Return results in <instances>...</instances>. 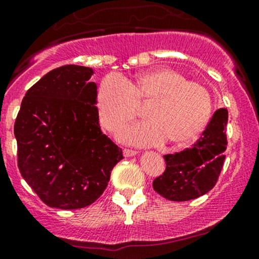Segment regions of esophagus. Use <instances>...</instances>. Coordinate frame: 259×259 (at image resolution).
<instances>
[{
    "instance_id": "1",
    "label": "esophagus",
    "mask_w": 259,
    "mask_h": 259,
    "mask_svg": "<svg viewBox=\"0 0 259 259\" xmlns=\"http://www.w3.org/2000/svg\"><path fill=\"white\" fill-rule=\"evenodd\" d=\"M124 157H133V155L137 154V151H133V149H124L123 151Z\"/></svg>"
}]
</instances>
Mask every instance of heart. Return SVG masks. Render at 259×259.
<instances>
[{
	"label": "heart",
	"instance_id": "obj_1",
	"mask_svg": "<svg viewBox=\"0 0 259 259\" xmlns=\"http://www.w3.org/2000/svg\"><path fill=\"white\" fill-rule=\"evenodd\" d=\"M149 102L146 116L151 121L128 127L119 138L138 146L169 141L184 144L205 130L212 112V100L204 85L186 81L184 75L162 68L126 80L108 74L97 91V112L102 127L115 132L138 116L140 105Z\"/></svg>",
	"mask_w": 259,
	"mask_h": 259
}]
</instances>
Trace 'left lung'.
<instances>
[{"mask_svg":"<svg viewBox=\"0 0 259 259\" xmlns=\"http://www.w3.org/2000/svg\"><path fill=\"white\" fill-rule=\"evenodd\" d=\"M227 119V108H219L193 147L164 155L165 170L153 180L159 195L170 201H188L215 186L226 157Z\"/></svg>","mask_w":259,"mask_h":259,"instance_id":"obj_1","label":"left lung"}]
</instances>
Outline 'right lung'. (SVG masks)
<instances>
[{
  "label": "right lung",
  "instance_id": "1",
  "mask_svg": "<svg viewBox=\"0 0 259 259\" xmlns=\"http://www.w3.org/2000/svg\"><path fill=\"white\" fill-rule=\"evenodd\" d=\"M94 70L64 65L44 75L23 97L15 122L18 168L49 207L75 210L96 201L123 159L101 132Z\"/></svg>",
  "mask_w": 259,
  "mask_h": 259
}]
</instances>
